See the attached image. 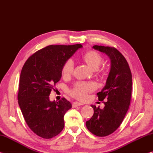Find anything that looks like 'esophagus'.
<instances>
[{
	"instance_id": "esophagus-1",
	"label": "esophagus",
	"mask_w": 153,
	"mask_h": 153,
	"mask_svg": "<svg viewBox=\"0 0 153 153\" xmlns=\"http://www.w3.org/2000/svg\"><path fill=\"white\" fill-rule=\"evenodd\" d=\"M81 105H83V104H82V103H80V102H73V104H72V107L76 108L77 107H79V106H81Z\"/></svg>"
}]
</instances>
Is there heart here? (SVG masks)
<instances>
[{"mask_svg": "<svg viewBox=\"0 0 153 153\" xmlns=\"http://www.w3.org/2000/svg\"><path fill=\"white\" fill-rule=\"evenodd\" d=\"M82 59L90 68L97 69L102 61V56L94 51H86L82 56ZM74 70V63L71 59H68L62 67V74L64 77H69ZM95 84L93 82H78L69 90V94L78 100H84L88 93L95 89Z\"/></svg>", "mask_w": 153, "mask_h": 153, "instance_id": "b5f03b06", "label": "heart"}]
</instances>
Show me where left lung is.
Returning a JSON list of instances; mask_svg holds the SVG:
<instances>
[{"label":"left lung","instance_id":"obj_1","mask_svg":"<svg viewBox=\"0 0 153 153\" xmlns=\"http://www.w3.org/2000/svg\"><path fill=\"white\" fill-rule=\"evenodd\" d=\"M92 48L106 54L111 60L106 85L97 93L100 101L106 100L105 107L101 109L91 105L94 114L86 122L90 132L103 137L113 133L122 123L130 104L132 79L128 62L117 49L98 45Z\"/></svg>","mask_w":153,"mask_h":153}]
</instances>
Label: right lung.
<instances>
[{"label": "right lung", "instance_id": "right-lung-1", "mask_svg": "<svg viewBox=\"0 0 153 153\" xmlns=\"http://www.w3.org/2000/svg\"><path fill=\"white\" fill-rule=\"evenodd\" d=\"M82 47L79 44L48 46L30 56L22 67L18 103L27 126L43 138H53L64 128L71 102L65 98L52 102L49 95L61 79L64 63Z\"/></svg>", "mask_w": 153, "mask_h": 153}]
</instances>
